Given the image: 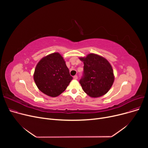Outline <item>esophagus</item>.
<instances>
[{
	"instance_id": "1",
	"label": "esophagus",
	"mask_w": 148,
	"mask_h": 148,
	"mask_svg": "<svg viewBox=\"0 0 148 148\" xmlns=\"http://www.w3.org/2000/svg\"><path fill=\"white\" fill-rule=\"evenodd\" d=\"M74 79L75 80H77V79H78V77H77V75H74Z\"/></svg>"
}]
</instances>
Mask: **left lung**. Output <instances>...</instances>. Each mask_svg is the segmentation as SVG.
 I'll return each mask as SVG.
<instances>
[{
    "mask_svg": "<svg viewBox=\"0 0 148 148\" xmlns=\"http://www.w3.org/2000/svg\"><path fill=\"white\" fill-rule=\"evenodd\" d=\"M83 62V73L79 82L83 90L94 98L101 97L110 90L114 77L111 65L105 58L90 53Z\"/></svg>",
    "mask_w": 148,
    "mask_h": 148,
    "instance_id": "left-lung-1",
    "label": "left lung"
}]
</instances>
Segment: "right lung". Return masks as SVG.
Listing matches in <instances>:
<instances>
[{"instance_id": "add662e5", "label": "right lung", "mask_w": 148, "mask_h": 148, "mask_svg": "<svg viewBox=\"0 0 148 148\" xmlns=\"http://www.w3.org/2000/svg\"><path fill=\"white\" fill-rule=\"evenodd\" d=\"M34 78L38 89L51 97L61 94L73 80L64 58L58 53L50 54L38 62Z\"/></svg>"}]
</instances>
